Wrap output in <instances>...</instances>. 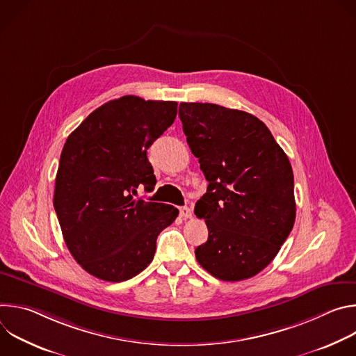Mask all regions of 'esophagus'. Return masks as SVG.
Instances as JSON below:
<instances>
[{
	"mask_svg": "<svg viewBox=\"0 0 356 356\" xmlns=\"http://www.w3.org/2000/svg\"><path fill=\"white\" fill-rule=\"evenodd\" d=\"M179 213H180V217L184 218V220H188V218H191V216H193V213H191V210H190L188 207H180Z\"/></svg>",
	"mask_w": 356,
	"mask_h": 356,
	"instance_id": "esophagus-1",
	"label": "esophagus"
}]
</instances>
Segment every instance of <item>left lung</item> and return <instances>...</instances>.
<instances>
[{"label": "left lung", "mask_w": 356, "mask_h": 356, "mask_svg": "<svg viewBox=\"0 0 356 356\" xmlns=\"http://www.w3.org/2000/svg\"><path fill=\"white\" fill-rule=\"evenodd\" d=\"M179 117L207 193L194 214L209 239L197 262L225 282L249 279L277 255L296 220L289 158L255 115L209 103H180Z\"/></svg>", "instance_id": "8db88e82"}]
</instances>
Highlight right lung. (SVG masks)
<instances>
[{"mask_svg":"<svg viewBox=\"0 0 356 356\" xmlns=\"http://www.w3.org/2000/svg\"><path fill=\"white\" fill-rule=\"evenodd\" d=\"M176 101L124 95L94 110L67 138L54 206L65 242L90 275L124 282L154 259L158 235L179 210L136 200L156 177L146 150L175 121Z\"/></svg>","mask_w":356,"mask_h":356,"instance_id":"add662e5","label":"right lung"}]
</instances>
